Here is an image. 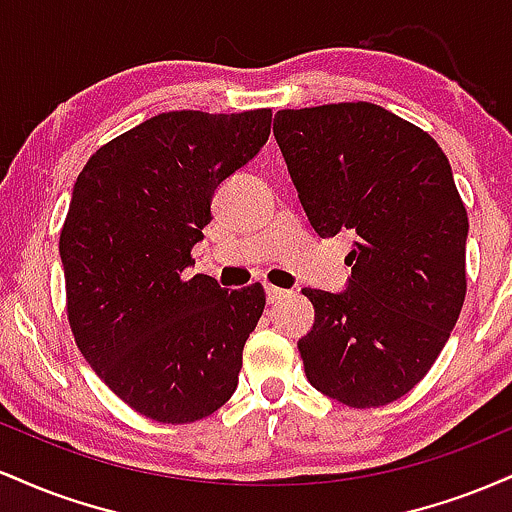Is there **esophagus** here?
I'll return each instance as SVG.
<instances>
[{"mask_svg":"<svg viewBox=\"0 0 512 512\" xmlns=\"http://www.w3.org/2000/svg\"><path fill=\"white\" fill-rule=\"evenodd\" d=\"M264 293H267V303H272V305L281 303V301H284V298L291 296V291L276 289V286H264Z\"/></svg>","mask_w":512,"mask_h":512,"instance_id":"1","label":"esophagus"}]
</instances>
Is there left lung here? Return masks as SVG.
Returning <instances> with one entry per match:
<instances>
[{
  "label": "left lung",
  "mask_w": 512,
  "mask_h": 512,
  "mask_svg": "<svg viewBox=\"0 0 512 512\" xmlns=\"http://www.w3.org/2000/svg\"><path fill=\"white\" fill-rule=\"evenodd\" d=\"M274 137L317 236H356L346 289H303L315 308L298 339L305 375L354 409L395 402L433 366L467 291L469 221L448 156L363 101L279 110Z\"/></svg>",
  "instance_id": "obj_1"
}]
</instances>
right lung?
<instances>
[{
    "label": "right lung",
    "mask_w": 512,
    "mask_h": 512,
    "mask_svg": "<svg viewBox=\"0 0 512 512\" xmlns=\"http://www.w3.org/2000/svg\"><path fill=\"white\" fill-rule=\"evenodd\" d=\"M272 110H173L96 151L74 182L60 233L76 346L122 402L192 424L231 399L264 310L260 284L185 281L211 197L269 139Z\"/></svg>",
    "instance_id": "obj_1"
}]
</instances>
